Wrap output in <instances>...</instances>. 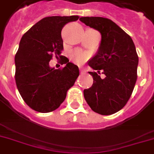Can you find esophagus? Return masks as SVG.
Here are the masks:
<instances>
[{"label":"esophagus","instance_id":"34e87169","mask_svg":"<svg viewBox=\"0 0 154 154\" xmlns=\"http://www.w3.org/2000/svg\"><path fill=\"white\" fill-rule=\"evenodd\" d=\"M85 72H86V70L82 68V69H81V73H82V74H84V73H85Z\"/></svg>","mask_w":154,"mask_h":154}]
</instances>
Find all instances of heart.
I'll use <instances>...</instances> for the list:
<instances>
[{"label": "heart", "instance_id": "heart-1", "mask_svg": "<svg viewBox=\"0 0 154 154\" xmlns=\"http://www.w3.org/2000/svg\"><path fill=\"white\" fill-rule=\"evenodd\" d=\"M88 57H89V55L85 52L82 51L80 49L74 50L71 54L72 60L77 64H82L84 61H85L88 59Z\"/></svg>", "mask_w": 154, "mask_h": 154}]
</instances>
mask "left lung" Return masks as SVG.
I'll list each match as a JSON object with an SVG mask.
<instances>
[{
  "label": "left lung",
  "instance_id": "1",
  "mask_svg": "<svg viewBox=\"0 0 154 154\" xmlns=\"http://www.w3.org/2000/svg\"><path fill=\"white\" fill-rule=\"evenodd\" d=\"M80 20L100 32L101 42L89 65L97 72L84 97L92 110L110 115L121 110L131 97L137 82L138 56L133 40L112 20L100 17H83ZM105 74L104 79L99 75Z\"/></svg>",
  "mask_w": 154,
  "mask_h": 154
}]
</instances>
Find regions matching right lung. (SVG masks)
I'll return each instance as SVG.
<instances>
[{
    "label": "right lung",
    "mask_w": 154,
    "mask_h": 154,
    "mask_svg": "<svg viewBox=\"0 0 154 154\" xmlns=\"http://www.w3.org/2000/svg\"><path fill=\"white\" fill-rule=\"evenodd\" d=\"M78 18L45 17L20 39L15 56L16 84L23 100L35 111L49 112L57 109L79 76L78 67L69 60L63 69L49 66L53 54L58 57L63 49L62 28Z\"/></svg>",
    "instance_id": "add662e5"
}]
</instances>
